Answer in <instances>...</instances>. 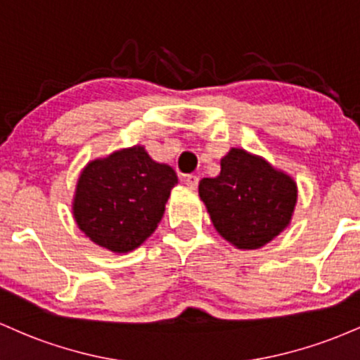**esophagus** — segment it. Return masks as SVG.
<instances>
[{
	"label": "esophagus",
	"mask_w": 360,
	"mask_h": 360,
	"mask_svg": "<svg viewBox=\"0 0 360 360\" xmlns=\"http://www.w3.org/2000/svg\"><path fill=\"white\" fill-rule=\"evenodd\" d=\"M184 181H185V185H187L188 188H197V185H199V176H195V175H187L184 179Z\"/></svg>",
	"instance_id": "esophagus-1"
}]
</instances>
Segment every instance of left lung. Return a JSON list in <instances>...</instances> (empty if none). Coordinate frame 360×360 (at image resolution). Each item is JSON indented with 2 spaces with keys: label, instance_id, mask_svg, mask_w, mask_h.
I'll list each match as a JSON object with an SVG mask.
<instances>
[{
  "label": "left lung",
  "instance_id": "1",
  "mask_svg": "<svg viewBox=\"0 0 360 360\" xmlns=\"http://www.w3.org/2000/svg\"><path fill=\"white\" fill-rule=\"evenodd\" d=\"M199 195L216 231L240 250H257L288 228L297 185L260 156L233 148L216 179H202Z\"/></svg>",
  "mask_w": 360,
  "mask_h": 360
}]
</instances>
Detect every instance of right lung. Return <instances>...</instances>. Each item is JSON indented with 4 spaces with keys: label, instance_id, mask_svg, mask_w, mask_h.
<instances>
[{
    "label": "right lung",
    "instance_id": "add662e5",
    "mask_svg": "<svg viewBox=\"0 0 360 360\" xmlns=\"http://www.w3.org/2000/svg\"><path fill=\"white\" fill-rule=\"evenodd\" d=\"M176 184L175 169L151 160L143 146L119 149L83 168L72 216L93 243L132 252L158 228Z\"/></svg>",
    "mask_w": 360,
    "mask_h": 360
}]
</instances>
